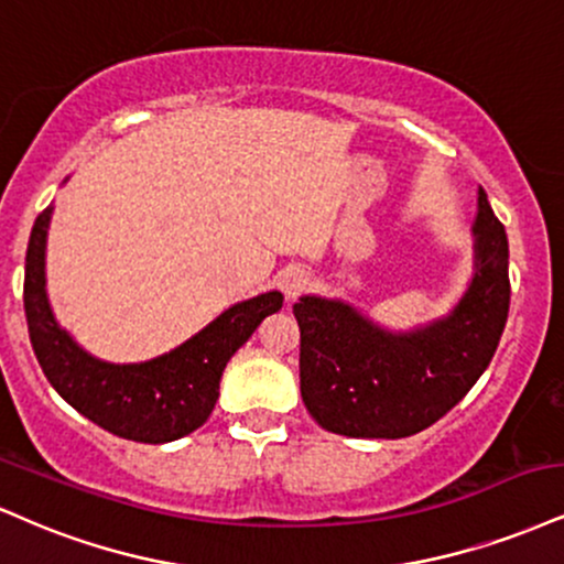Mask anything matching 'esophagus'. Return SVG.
Here are the masks:
<instances>
[{"instance_id":"34e87169","label":"esophagus","mask_w":564,"mask_h":564,"mask_svg":"<svg viewBox=\"0 0 564 564\" xmlns=\"http://www.w3.org/2000/svg\"><path fill=\"white\" fill-rule=\"evenodd\" d=\"M307 273L302 268H286L281 275H278V289L283 291L286 300H294L296 294H302L304 286H307Z\"/></svg>"}]
</instances>
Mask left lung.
Instances as JSON below:
<instances>
[{"instance_id":"left-lung-1","label":"left lung","mask_w":564,"mask_h":564,"mask_svg":"<svg viewBox=\"0 0 564 564\" xmlns=\"http://www.w3.org/2000/svg\"><path fill=\"white\" fill-rule=\"evenodd\" d=\"M510 312V243L484 188L473 220V278L436 321L391 330L330 296L294 304L302 402L351 438H404L444 417L491 362Z\"/></svg>"}]
</instances>
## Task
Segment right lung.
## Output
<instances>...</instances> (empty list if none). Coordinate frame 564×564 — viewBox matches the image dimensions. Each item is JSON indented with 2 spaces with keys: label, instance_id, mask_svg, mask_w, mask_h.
<instances>
[{
  "label": "right lung",
  "instance_id": "add662e5",
  "mask_svg": "<svg viewBox=\"0 0 564 564\" xmlns=\"http://www.w3.org/2000/svg\"><path fill=\"white\" fill-rule=\"evenodd\" d=\"M67 181V178H65ZM54 205L36 217L25 252L23 304L31 347L46 381L99 429L141 444H167L207 423L228 359L264 317L283 307L281 291L230 304L178 347L144 362H107L80 347L54 317L46 294V236Z\"/></svg>",
  "mask_w": 564,
  "mask_h": 564
}]
</instances>
